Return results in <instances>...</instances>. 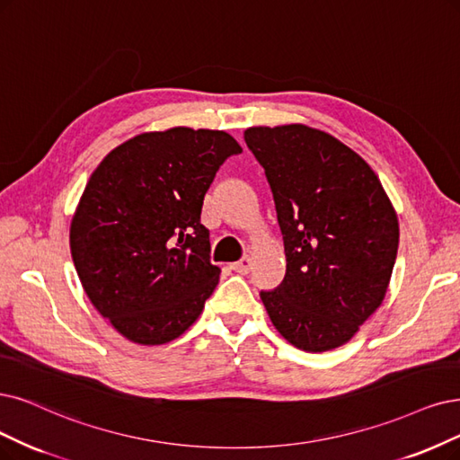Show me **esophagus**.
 <instances>
[{"label": "esophagus", "instance_id": "esophagus-1", "mask_svg": "<svg viewBox=\"0 0 460 460\" xmlns=\"http://www.w3.org/2000/svg\"><path fill=\"white\" fill-rule=\"evenodd\" d=\"M231 269L236 270V273L246 275V273H250V269H252V260L246 256V258H243V260H239V261L231 263Z\"/></svg>", "mask_w": 460, "mask_h": 460}]
</instances>
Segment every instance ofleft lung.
Wrapping results in <instances>:
<instances>
[{"mask_svg": "<svg viewBox=\"0 0 460 460\" xmlns=\"http://www.w3.org/2000/svg\"><path fill=\"white\" fill-rule=\"evenodd\" d=\"M284 239L286 277L261 292L267 314L294 347L345 345L386 296L398 253V216L371 166L307 125L250 127Z\"/></svg>", "mask_w": 460, "mask_h": 460, "instance_id": "left-lung-1", "label": "left lung"}]
</instances>
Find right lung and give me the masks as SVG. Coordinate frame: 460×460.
<instances>
[{"label": "right lung", "instance_id": "1", "mask_svg": "<svg viewBox=\"0 0 460 460\" xmlns=\"http://www.w3.org/2000/svg\"><path fill=\"white\" fill-rule=\"evenodd\" d=\"M241 151L224 130L174 127L134 136L91 174L72 217V258L94 309L128 341L168 343L202 313L221 273L202 200Z\"/></svg>", "mask_w": 460, "mask_h": 460}]
</instances>
